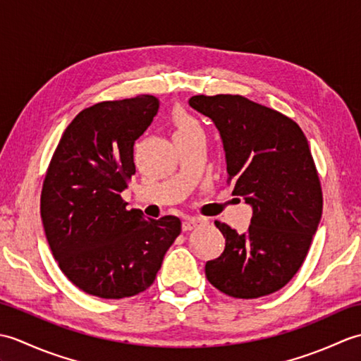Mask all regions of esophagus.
Masks as SVG:
<instances>
[{
	"label": "esophagus",
	"mask_w": 361,
	"mask_h": 361,
	"mask_svg": "<svg viewBox=\"0 0 361 361\" xmlns=\"http://www.w3.org/2000/svg\"><path fill=\"white\" fill-rule=\"evenodd\" d=\"M203 221L204 220L200 217H188L185 221H183V231H192L194 228L200 226Z\"/></svg>",
	"instance_id": "1"
}]
</instances>
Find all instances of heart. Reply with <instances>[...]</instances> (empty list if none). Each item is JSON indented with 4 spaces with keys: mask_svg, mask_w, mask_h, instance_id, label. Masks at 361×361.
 Returning <instances> with one entry per match:
<instances>
[{
    "mask_svg": "<svg viewBox=\"0 0 361 361\" xmlns=\"http://www.w3.org/2000/svg\"><path fill=\"white\" fill-rule=\"evenodd\" d=\"M172 122L175 126V135H183V133H189V132H195V130H200L198 122L192 116H190L186 110H183V109H176L173 111Z\"/></svg>",
    "mask_w": 361,
    "mask_h": 361,
    "instance_id": "heart-1",
    "label": "heart"
}]
</instances>
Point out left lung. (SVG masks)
Here are the masks:
<instances>
[{
  "label": "left lung",
  "mask_w": 361,
  "mask_h": 361,
  "mask_svg": "<svg viewBox=\"0 0 361 361\" xmlns=\"http://www.w3.org/2000/svg\"><path fill=\"white\" fill-rule=\"evenodd\" d=\"M189 104L219 128L226 181L252 206L245 234L216 220L226 243L206 262V278L231 298L271 295L301 268L323 212L307 137L293 119L240 94H198Z\"/></svg>",
  "instance_id": "obj_1"
}]
</instances>
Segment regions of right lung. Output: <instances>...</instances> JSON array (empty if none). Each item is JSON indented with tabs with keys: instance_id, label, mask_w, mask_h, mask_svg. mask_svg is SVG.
<instances>
[{
	"instance_id": "add662e5",
	"label": "right lung",
	"mask_w": 361,
	"mask_h": 361,
	"mask_svg": "<svg viewBox=\"0 0 361 361\" xmlns=\"http://www.w3.org/2000/svg\"><path fill=\"white\" fill-rule=\"evenodd\" d=\"M141 94L82 110L46 169L40 214L54 259L75 287L104 299L142 293L157 278L181 220L144 219L121 192L135 175L133 145L158 111Z\"/></svg>"
}]
</instances>
